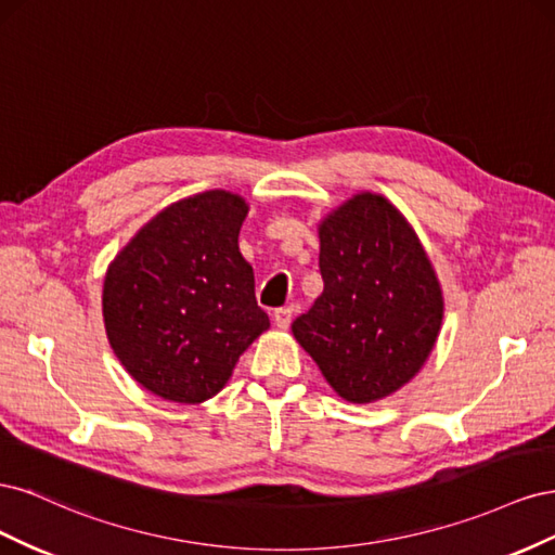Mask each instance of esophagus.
<instances>
[{"label": "esophagus", "instance_id": "esophagus-1", "mask_svg": "<svg viewBox=\"0 0 555 555\" xmlns=\"http://www.w3.org/2000/svg\"><path fill=\"white\" fill-rule=\"evenodd\" d=\"M292 314H294V308H278V310L273 312V319H275L278 328H289Z\"/></svg>", "mask_w": 555, "mask_h": 555}]
</instances>
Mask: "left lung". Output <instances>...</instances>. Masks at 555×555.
Listing matches in <instances>:
<instances>
[{
    "label": "left lung",
    "mask_w": 555,
    "mask_h": 555,
    "mask_svg": "<svg viewBox=\"0 0 555 555\" xmlns=\"http://www.w3.org/2000/svg\"><path fill=\"white\" fill-rule=\"evenodd\" d=\"M324 292L292 331L345 400L373 402L408 384L442 324V292L402 215L357 194L319 227Z\"/></svg>",
    "instance_id": "8db88e82"
}]
</instances>
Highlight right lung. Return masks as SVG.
<instances>
[{
    "instance_id": "right-lung-1",
    "label": "right lung",
    "mask_w": 555,
    "mask_h": 555,
    "mask_svg": "<svg viewBox=\"0 0 555 555\" xmlns=\"http://www.w3.org/2000/svg\"><path fill=\"white\" fill-rule=\"evenodd\" d=\"M245 215V201L222 190L182 198L108 268L111 347L127 373L164 400L196 405L212 398L271 326L238 249Z\"/></svg>"
}]
</instances>
